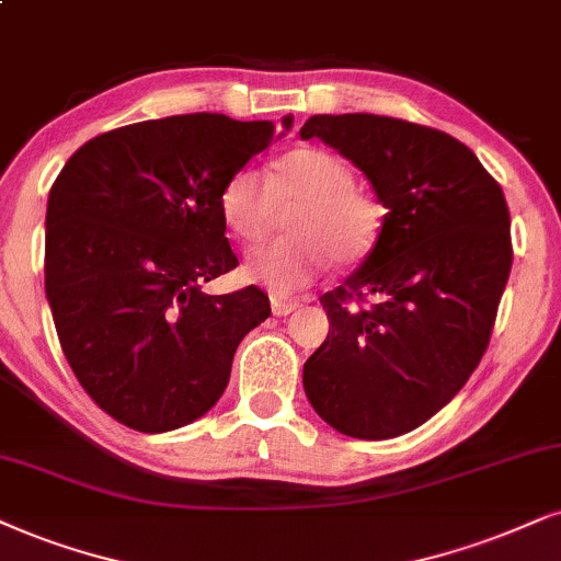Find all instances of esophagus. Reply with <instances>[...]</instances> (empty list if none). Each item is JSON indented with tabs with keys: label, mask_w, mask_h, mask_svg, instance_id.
Listing matches in <instances>:
<instances>
[{
	"label": "esophagus",
	"mask_w": 561,
	"mask_h": 561,
	"mask_svg": "<svg viewBox=\"0 0 561 561\" xmlns=\"http://www.w3.org/2000/svg\"><path fill=\"white\" fill-rule=\"evenodd\" d=\"M297 308H300V300H285V297H272V313L274 316H289Z\"/></svg>",
	"instance_id": "obj_1"
}]
</instances>
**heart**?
Masks as SVG:
<instances>
[{
  "label": "heart",
  "mask_w": 561,
  "mask_h": 561,
  "mask_svg": "<svg viewBox=\"0 0 561 561\" xmlns=\"http://www.w3.org/2000/svg\"><path fill=\"white\" fill-rule=\"evenodd\" d=\"M297 204L287 219L293 238L256 248L243 264L248 282L295 293L321 276L331 261L354 266L373 253L386 225V207L370 191L354 186L350 165L336 154L300 147L274 162L268 179L240 168L219 191V211L232 236L259 243L272 232L276 209Z\"/></svg>",
  "instance_id": "obj_1"
}]
</instances>
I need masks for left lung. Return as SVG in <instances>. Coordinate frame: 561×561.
Wrapping results in <instances>:
<instances>
[{
	"mask_svg": "<svg viewBox=\"0 0 561 561\" xmlns=\"http://www.w3.org/2000/svg\"><path fill=\"white\" fill-rule=\"evenodd\" d=\"M300 137L352 160L388 209L365 264L321 297L331 329L305 393L342 435H403L484 357L513 266L505 194L463 141L403 118L313 116Z\"/></svg>",
	"mask_w": 561,
	"mask_h": 561,
	"instance_id": "1",
	"label": "left lung"
}]
</instances>
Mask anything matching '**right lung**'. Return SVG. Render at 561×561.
<instances>
[{
	"instance_id": "1",
	"label": "right lung",
	"mask_w": 561,
	"mask_h": 561,
	"mask_svg": "<svg viewBox=\"0 0 561 561\" xmlns=\"http://www.w3.org/2000/svg\"><path fill=\"white\" fill-rule=\"evenodd\" d=\"M274 137L272 122L183 113L98 134L54 181L44 272L56 333L84 393L126 427L207 414L238 344L272 313L256 285H202L238 266L219 191Z\"/></svg>"
}]
</instances>
